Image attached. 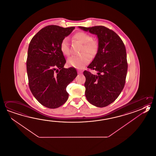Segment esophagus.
<instances>
[{
  "label": "esophagus",
  "instance_id": "34e87169",
  "mask_svg": "<svg viewBox=\"0 0 156 156\" xmlns=\"http://www.w3.org/2000/svg\"><path fill=\"white\" fill-rule=\"evenodd\" d=\"M77 72H78V74L82 73L83 71L82 70H80V69H78V70L77 71Z\"/></svg>",
  "mask_w": 156,
  "mask_h": 156
}]
</instances>
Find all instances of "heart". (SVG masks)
<instances>
[{"instance_id":"1","label":"heart","mask_w":156,"mask_h":156,"mask_svg":"<svg viewBox=\"0 0 156 156\" xmlns=\"http://www.w3.org/2000/svg\"><path fill=\"white\" fill-rule=\"evenodd\" d=\"M73 38L82 44L81 54L83 55L78 57L73 56L69 58L68 59L67 65L69 67L82 69L90 62V58L88 55L92 57L97 55L99 47L98 43L96 40H92V37L89 34L83 31L74 34ZM59 48L64 56L67 57L70 56L71 52L67 38L66 37L62 40L59 44ZM86 53L89 54H85Z\"/></svg>"}]
</instances>
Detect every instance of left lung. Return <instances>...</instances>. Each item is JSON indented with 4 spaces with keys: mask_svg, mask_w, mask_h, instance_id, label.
Returning a JSON list of instances; mask_svg holds the SVG:
<instances>
[{
    "mask_svg": "<svg viewBox=\"0 0 156 156\" xmlns=\"http://www.w3.org/2000/svg\"><path fill=\"white\" fill-rule=\"evenodd\" d=\"M97 35L99 47L96 56L88 68L97 75L84 71L85 97L89 103L99 108L113 103L125 84L128 64L123 41L117 34L104 26L79 27Z\"/></svg>",
    "mask_w": 156,
    "mask_h": 156,
    "instance_id": "8db88e82",
    "label": "left lung"
}]
</instances>
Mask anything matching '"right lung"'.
I'll return each instance as SVG.
<instances>
[{"mask_svg": "<svg viewBox=\"0 0 156 156\" xmlns=\"http://www.w3.org/2000/svg\"><path fill=\"white\" fill-rule=\"evenodd\" d=\"M75 27L48 25L40 30L30 42L27 60L29 86L42 105L55 109L68 98L66 87L77 76L74 68L63 67L66 61L59 44Z\"/></svg>", "mask_w": 156, "mask_h": 156, "instance_id": "add662e5", "label": "right lung"}]
</instances>
